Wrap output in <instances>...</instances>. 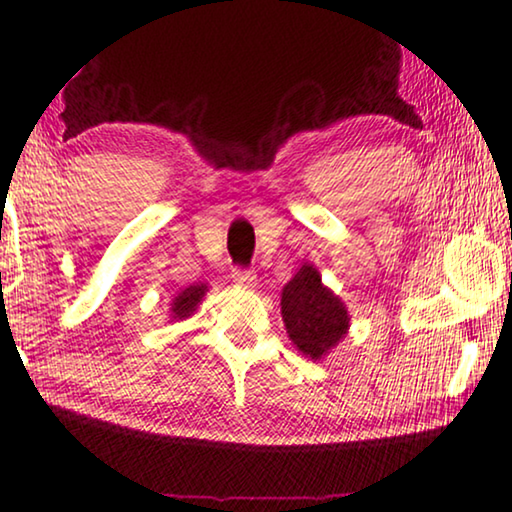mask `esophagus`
I'll return each instance as SVG.
<instances>
[{
    "mask_svg": "<svg viewBox=\"0 0 512 512\" xmlns=\"http://www.w3.org/2000/svg\"><path fill=\"white\" fill-rule=\"evenodd\" d=\"M232 282H235L237 287L254 289L256 287V273H254V270H235V273H232Z\"/></svg>",
    "mask_w": 512,
    "mask_h": 512,
    "instance_id": "34e87169",
    "label": "esophagus"
}]
</instances>
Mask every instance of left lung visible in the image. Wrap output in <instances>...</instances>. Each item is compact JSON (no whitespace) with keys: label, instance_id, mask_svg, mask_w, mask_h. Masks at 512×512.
I'll return each instance as SVG.
<instances>
[{"label":"left lung","instance_id":"1","mask_svg":"<svg viewBox=\"0 0 512 512\" xmlns=\"http://www.w3.org/2000/svg\"><path fill=\"white\" fill-rule=\"evenodd\" d=\"M280 306L289 339L311 361H323L349 334L351 315L346 304L311 263H304L282 287Z\"/></svg>","mask_w":512,"mask_h":512}]
</instances>
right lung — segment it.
Wrapping results in <instances>:
<instances>
[{"label":"right lung","mask_w":512,"mask_h":512,"mask_svg":"<svg viewBox=\"0 0 512 512\" xmlns=\"http://www.w3.org/2000/svg\"><path fill=\"white\" fill-rule=\"evenodd\" d=\"M206 292V282H194V285L180 289V292L173 296V301H170V323H173V320H187L189 315H194Z\"/></svg>","instance_id":"obj_1"}]
</instances>
